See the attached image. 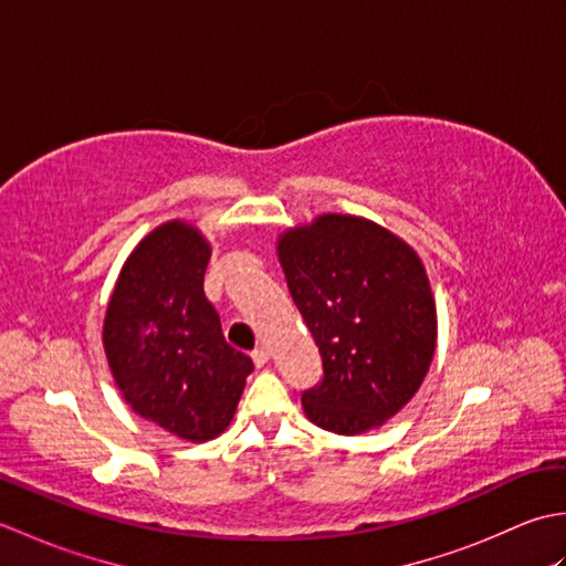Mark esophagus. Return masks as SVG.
<instances>
[{
	"label": "esophagus",
	"mask_w": 566,
	"mask_h": 566,
	"mask_svg": "<svg viewBox=\"0 0 566 566\" xmlns=\"http://www.w3.org/2000/svg\"><path fill=\"white\" fill-rule=\"evenodd\" d=\"M268 359H270L268 347H258V350H252V363H255V367H264L268 365Z\"/></svg>",
	"instance_id": "esophagus-1"
}]
</instances>
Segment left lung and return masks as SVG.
Returning a JSON list of instances; mask_svg holds the SVG:
<instances>
[{
  "label": "left lung",
  "mask_w": 566,
  "mask_h": 566,
  "mask_svg": "<svg viewBox=\"0 0 566 566\" xmlns=\"http://www.w3.org/2000/svg\"><path fill=\"white\" fill-rule=\"evenodd\" d=\"M323 379L302 394L311 423L357 436L413 399L436 353L438 321L423 262L359 216L323 213L276 243Z\"/></svg>",
  "instance_id": "left-lung-1"
}]
</instances>
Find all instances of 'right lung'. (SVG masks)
Segmentation results:
<instances>
[{
  "label": "right lung",
  "instance_id": "add662e5",
  "mask_svg": "<svg viewBox=\"0 0 566 566\" xmlns=\"http://www.w3.org/2000/svg\"><path fill=\"white\" fill-rule=\"evenodd\" d=\"M209 258L195 226L155 228L118 274L102 333L126 403L189 442L221 436L252 371V359L226 343L203 294Z\"/></svg>",
  "mask_w": 566,
  "mask_h": 566
}]
</instances>
